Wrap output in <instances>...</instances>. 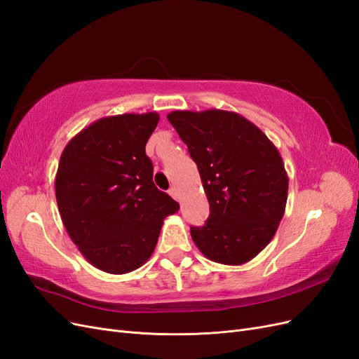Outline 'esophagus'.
Listing matches in <instances>:
<instances>
[{
    "mask_svg": "<svg viewBox=\"0 0 359 359\" xmlns=\"http://www.w3.org/2000/svg\"><path fill=\"white\" fill-rule=\"evenodd\" d=\"M169 194H170V196H172L173 199H177V201L180 199V196H178V190H177L175 187H170V189H169Z\"/></svg>",
    "mask_w": 359,
    "mask_h": 359,
    "instance_id": "34e87169",
    "label": "esophagus"
}]
</instances>
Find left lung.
<instances>
[{
    "label": "left lung",
    "mask_w": 359,
    "mask_h": 359,
    "mask_svg": "<svg viewBox=\"0 0 359 359\" xmlns=\"http://www.w3.org/2000/svg\"><path fill=\"white\" fill-rule=\"evenodd\" d=\"M169 123L198 165L210 217L191 227L205 257L243 265L273 240L283 219L289 178L276 145L236 112L173 111Z\"/></svg>",
    "instance_id": "8db88e82"
}]
</instances>
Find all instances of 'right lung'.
<instances>
[{
  "label": "right lung",
  "instance_id": "1",
  "mask_svg": "<svg viewBox=\"0 0 359 359\" xmlns=\"http://www.w3.org/2000/svg\"><path fill=\"white\" fill-rule=\"evenodd\" d=\"M157 112L97 119L64 148L55 196L64 227L88 262L126 274L153 255L163 220L178 202L153 182L145 145Z\"/></svg>",
  "mask_w": 359,
  "mask_h": 359
}]
</instances>
